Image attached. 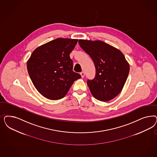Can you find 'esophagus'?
Segmentation results:
<instances>
[{
  "instance_id": "obj_1",
  "label": "esophagus",
  "mask_w": 157,
  "mask_h": 157,
  "mask_svg": "<svg viewBox=\"0 0 157 157\" xmlns=\"http://www.w3.org/2000/svg\"><path fill=\"white\" fill-rule=\"evenodd\" d=\"M80 75H81V77H82V78H83V77H84V76H85V73H84V72H83V71L81 72V73H80Z\"/></svg>"
}]
</instances>
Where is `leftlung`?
<instances>
[{
  "mask_svg": "<svg viewBox=\"0 0 157 157\" xmlns=\"http://www.w3.org/2000/svg\"><path fill=\"white\" fill-rule=\"evenodd\" d=\"M79 45L95 64V78L87 81L92 95L99 101H107L122 91L129 72V65L116 48L101 40L80 39Z\"/></svg>",
  "mask_w": 157,
  "mask_h": 157,
  "instance_id": "1",
  "label": "left lung"
}]
</instances>
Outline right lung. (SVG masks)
I'll use <instances>...</instances> for the list:
<instances>
[{
	"label": "right lung",
	"instance_id": "add662e5",
	"mask_svg": "<svg viewBox=\"0 0 157 157\" xmlns=\"http://www.w3.org/2000/svg\"><path fill=\"white\" fill-rule=\"evenodd\" d=\"M78 39L57 38L36 48L27 62V69L36 90L50 100L65 96L74 81L80 78L73 71L70 54Z\"/></svg>",
	"mask_w": 157,
	"mask_h": 157
}]
</instances>
